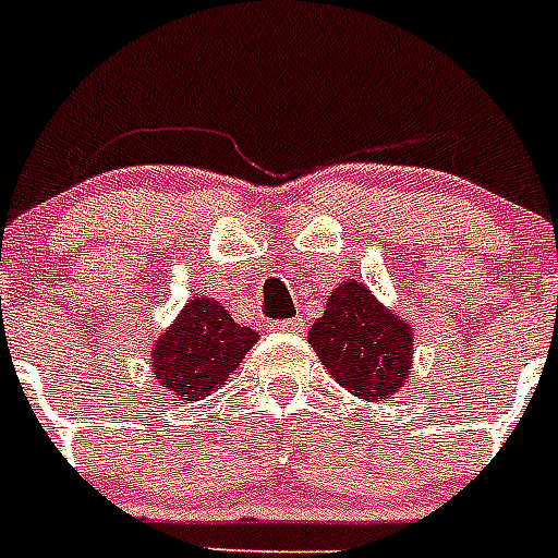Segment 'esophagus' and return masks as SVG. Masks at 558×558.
<instances>
[{
    "label": "esophagus",
    "mask_w": 558,
    "mask_h": 558,
    "mask_svg": "<svg viewBox=\"0 0 558 558\" xmlns=\"http://www.w3.org/2000/svg\"><path fill=\"white\" fill-rule=\"evenodd\" d=\"M304 327H307V324H304V318H288V322L270 324V329H274V332H304Z\"/></svg>",
    "instance_id": "esophagus-1"
}]
</instances>
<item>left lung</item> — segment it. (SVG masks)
<instances>
[{
    "mask_svg": "<svg viewBox=\"0 0 558 558\" xmlns=\"http://www.w3.org/2000/svg\"><path fill=\"white\" fill-rule=\"evenodd\" d=\"M307 338L335 383L368 402L399 391L413 366L411 327L352 279L332 290Z\"/></svg>",
    "mask_w": 558,
    "mask_h": 558,
    "instance_id": "left-lung-1",
    "label": "left lung"
}]
</instances>
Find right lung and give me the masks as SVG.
Here are the masks:
<instances>
[{
    "label": "right lung",
    "instance_id": "right-lung-1",
    "mask_svg": "<svg viewBox=\"0 0 558 558\" xmlns=\"http://www.w3.org/2000/svg\"><path fill=\"white\" fill-rule=\"evenodd\" d=\"M256 340L259 335L234 324L223 304L195 295L153 343L156 386L181 402H198L229 383Z\"/></svg>",
    "mask_w": 558,
    "mask_h": 558
}]
</instances>
